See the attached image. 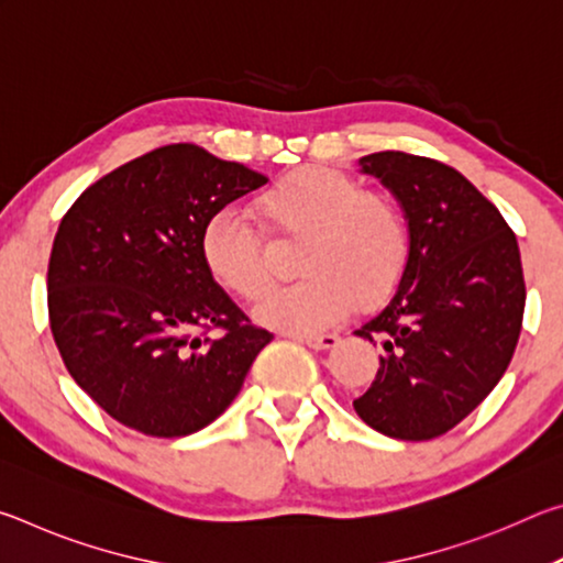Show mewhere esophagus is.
Here are the masks:
<instances>
[{
	"instance_id": "1",
	"label": "esophagus",
	"mask_w": 563,
	"mask_h": 563,
	"mask_svg": "<svg viewBox=\"0 0 563 563\" xmlns=\"http://www.w3.org/2000/svg\"><path fill=\"white\" fill-rule=\"evenodd\" d=\"M292 340H298L312 350H330L338 345V335H292Z\"/></svg>"
}]
</instances>
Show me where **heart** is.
<instances>
[{
  "label": "heart",
  "instance_id": "b5f03b06",
  "mask_svg": "<svg viewBox=\"0 0 563 563\" xmlns=\"http://www.w3.org/2000/svg\"><path fill=\"white\" fill-rule=\"evenodd\" d=\"M273 233L302 238L298 271L305 278L273 290L258 305L265 325L308 335L335 325L352 305L375 308L405 278L409 228L399 206L357 178L328 166H300L255 201ZM201 258L211 278L247 302L273 283L268 241L233 208L208 218Z\"/></svg>",
  "mask_w": 563,
  "mask_h": 563
}]
</instances>
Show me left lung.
Masks as SVG:
<instances>
[{
	"label": "left lung",
	"mask_w": 563,
	"mask_h": 563,
	"mask_svg": "<svg viewBox=\"0 0 563 563\" xmlns=\"http://www.w3.org/2000/svg\"><path fill=\"white\" fill-rule=\"evenodd\" d=\"M393 190L409 225L405 278L355 335L383 350L355 412L395 440L450 432L484 402L517 350L527 285L499 208L440 161L379 151L360 158Z\"/></svg>",
	"instance_id": "8db88e82"
}]
</instances>
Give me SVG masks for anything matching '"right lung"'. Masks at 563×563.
Segmentation results:
<instances>
[{
    "instance_id": "add662e5",
    "label": "right lung",
    "mask_w": 563,
    "mask_h": 563,
    "mask_svg": "<svg viewBox=\"0 0 563 563\" xmlns=\"http://www.w3.org/2000/svg\"><path fill=\"white\" fill-rule=\"evenodd\" d=\"M263 184L168 144L99 178L62 218L46 273L52 335L76 385L129 430H203L273 340L218 288L198 245L208 218Z\"/></svg>"
}]
</instances>
